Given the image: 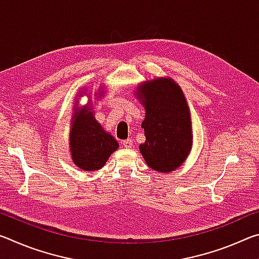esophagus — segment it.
Masks as SVG:
<instances>
[{"label":"esophagus","instance_id":"34e87169","mask_svg":"<svg viewBox=\"0 0 259 259\" xmlns=\"http://www.w3.org/2000/svg\"><path fill=\"white\" fill-rule=\"evenodd\" d=\"M122 145H123L125 148H130L131 146L134 145V143L131 142L130 139H126V140H123V142H122Z\"/></svg>","mask_w":259,"mask_h":259}]
</instances>
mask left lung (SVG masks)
I'll return each mask as SVG.
<instances>
[{
	"instance_id": "obj_1",
	"label": "left lung",
	"mask_w": 259,
	"mask_h": 259,
	"mask_svg": "<svg viewBox=\"0 0 259 259\" xmlns=\"http://www.w3.org/2000/svg\"><path fill=\"white\" fill-rule=\"evenodd\" d=\"M134 95L145 108L142 128L146 140L139 145L144 160L157 172L174 171L193 145L191 111L182 88L171 77L161 76L142 82Z\"/></svg>"
}]
</instances>
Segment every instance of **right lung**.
I'll use <instances>...</instances> for the list:
<instances>
[{"mask_svg": "<svg viewBox=\"0 0 259 259\" xmlns=\"http://www.w3.org/2000/svg\"><path fill=\"white\" fill-rule=\"evenodd\" d=\"M88 93V88H81L76 97ZM105 95L100 85L95 94L96 99H102ZM76 99V98H75ZM78 100L74 103L69 131V154L73 163L84 171H96L106 164V161L119 148V143L113 136L105 130L96 120L94 104L91 98L89 103L78 108Z\"/></svg>", "mask_w": 259, "mask_h": 259, "instance_id": "obj_1", "label": "right lung"}]
</instances>
